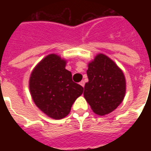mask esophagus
Returning <instances> with one entry per match:
<instances>
[{
	"label": "esophagus",
	"instance_id": "1",
	"mask_svg": "<svg viewBox=\"0 0 151 151\" xmlns=\"http://www.w3.org/2000/svg\"><path fill=\"white\" fill-rule=\"evenodd\" d=\"M79 84H80V85L82 86V87H84V86H85V82H84V81H82V82H80Z\"/></svg>",
	"mask_w": 151,
	"mask_h": 151
}]
</instances>
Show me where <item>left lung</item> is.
I'll list each match as a JSON object with an SVG mask.
<instances>
[{
    "label": "left lung",
    "instance_id": "obj_1",
    "mask_svg": "<svg viewBox=\"0 0 151 151\" xmlns=\"http://www.w3.org/2000/svg\"><path fill=\"white\" fill-rule=\"evenodd\" d=\"M89 82L84 87V98L93 111L104 116L113 111L122 103L126 91L122 70L112 60L98 54L88 64Z\"/></svg>",
    "mask_w": 151,
    "mask_h": 151
}]
</instances>
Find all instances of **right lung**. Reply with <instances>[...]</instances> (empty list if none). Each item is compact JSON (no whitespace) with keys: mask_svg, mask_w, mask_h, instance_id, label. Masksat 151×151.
Returning a JSON list of instances; mask_svg holds the SVG:
<instances>
[{"mask_svg":"<svg viewBox=\"0 0 151 151\" xmlns=\"http://www.w3.org/2000/svg\"><path fill=\"white\" fill-rule=\"evenodd\" d=\"M66 60L56 54L44 57L31 73L29 88L35 105L47 116L60 120L68 116L83 87L73 82Z\"/></svg>","mask_w":151,"mask_h":151,"instance_id":"right-lung-1","label":"right lung"}]
</instances>
